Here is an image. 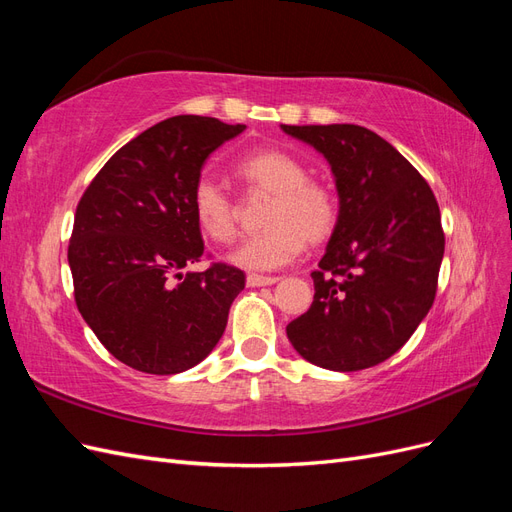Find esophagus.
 <instances>
[{
    "mask_svg": "<svg viewBox=\"0 0 512 512\" xmlns=\"http://www.w3.org/2000/svg\"><path fill=\"white\" fill-rule=\"evenodd\" d=\"M277 280H280V277H275V275H256V273H252V275H247L245 282L250 288H258V286H271Z\"/></svg>",
    "mask_w": 512,
    "mask_h": 512,
    "instance_id": "34e87169",
    "label": "esophagus"
}]
</instances>
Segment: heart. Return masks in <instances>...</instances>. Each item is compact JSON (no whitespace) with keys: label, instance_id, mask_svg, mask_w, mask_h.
<instances>
[{"label":"heart","instance_id":"1","mask_svg":"<svg viewBox=\"0 0 512 512\" xmlns=\"http://www.w3.org/2000/svg\"><path fill=\"white\" fill-rule=\"evenodd\" d=\"M239 175L254 188L273 194L267 209V230L243 239L228 254L232 265L245 271H273L297 258L305 239H327L339 215V203L329 185L307 181L309 173L301 160L282 149H258L237 164ZM192 209L198 228L218 243L237 235L235 205L222 185L203 175L192 190Z\"/></svg>","mask_w":512,"mask_h":512}]
</instances>
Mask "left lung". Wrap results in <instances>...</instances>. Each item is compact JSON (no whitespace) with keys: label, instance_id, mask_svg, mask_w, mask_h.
Instances as JSON below:
<instances>
[{"label":"left lung","instance_id":"left-lung-1","mask_svg":"<svg viewBox=\"0 0 512 512\" xmlns=\"http://www.w3.org/2000/svg\"><path fill=\"white\" fill-rule=\"evenodd\" d=\"M282 130L329 162L339 198L337 224L312 273V307L286 335L318 367H374L408 342L436 297L444 256L436 196L391 143L367 128Z\"/></svg>","mask_w":512,"mask_h":512}]
</instances>
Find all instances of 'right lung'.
Returning <instances> with one entry per match:
<instances>
[{"mask_svg":"<svg viewBox=\"0 0 512 512\" xmlns=\"http://www.w3.org/2000/svg\"><path fill=\"white\" fill-rule=\"evenodd\" d=\"M243 130L215 117L164 119L123 145L76 207L68 247L76 307L102 346L132 369L181 374L224 335L228 309L245 288L243 271L222 262L181 269L205 252L194 183L211 153Z\"/></svg>","mask_w":512,"mask_h":512,"instance_id":"obj_1","label":"right lung"}]
</instances>
